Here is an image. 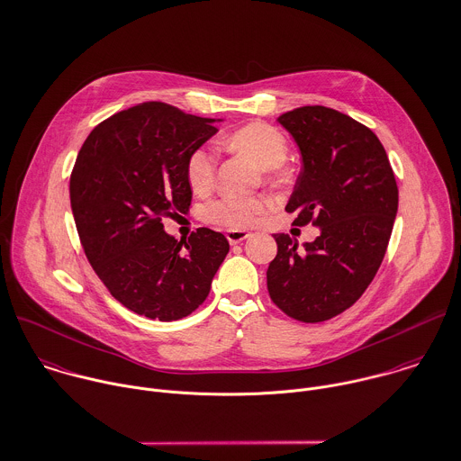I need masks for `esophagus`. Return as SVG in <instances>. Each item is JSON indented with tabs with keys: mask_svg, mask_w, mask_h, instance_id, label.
Masks as SVG:
<instances>
[{
	"mask_svg": "<svg viewBox=\"0 0 461 461\" xmlns=\"http://www.w3.org/2000/svg\"><path fill=\"white\" fill-rule=\"evenodd\" d=\"M251 233L249 231H242V230H230L226 231V239L230 240V244H239L242 240H246Z\"/></svg>",
	"mask_w": 461,
	"mask_h": 461,
	"instance_id": "34e87169",
	"label": "esophagus"
}]
</instances>
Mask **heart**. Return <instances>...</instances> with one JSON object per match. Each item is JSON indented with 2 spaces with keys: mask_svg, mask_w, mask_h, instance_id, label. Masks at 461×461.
Wrapping results in <instances>:
<instances>
[{
  "mask_svg": "<svg viewBox=\"0 0 461 461\" xmlns=\"http://www.w3.org/2000/svg\"><path fill=\"white\" fill-rule=\"evenodd\" d=\"M226 145L235 152L249 158L258 168L266 172L269 179L280 176V165L287 159L289 145L285 136L262 122L248 123L233 131L226 138ZM215 152L208 147L195 149L186 163V177L194 192L206 194L213 188L215 183ZM266 210V199L258 195H224L210 203L204 210L206 219L213 224L242 230L253 226Z\"/></svg>",
  "mask_w": 461,
  "mask_h": 461,
  "instance_id": "obj_1",
  "label": "heart"
}]
</instances>
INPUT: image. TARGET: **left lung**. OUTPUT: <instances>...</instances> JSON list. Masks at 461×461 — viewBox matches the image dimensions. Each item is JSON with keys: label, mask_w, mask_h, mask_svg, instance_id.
I'll return each mask as SVG.
<instances>
[{"label": "left lung", "mask_w": 461, "mask_h": 461, "mask_svg": "<svg viewBox=\"0 0 461 461\" xmlns=\"http://www.w3.org/2000/svg\"><path fill=\"white\" fill-rule=\"evenodd\" d=\"M300 147L303 168L285 206L293 224L318 226L314 242L276 233L267 269L273 303L303 323L352 307L377 275L392 237L399 188L388 154L366 125L325 105L278 116Z\"/></svg>", "instance_id": "obj_1"}]
</instances>
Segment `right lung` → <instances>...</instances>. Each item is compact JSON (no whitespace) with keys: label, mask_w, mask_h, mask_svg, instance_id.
<instances>
[{"label":"right lung","mask_w":461,"mask_h":461,"mask_svg":"<svg viewBox=\"0 0 461 461\" xmlns=\"http://www.w3.org/2000/svg\"><path fill=\"white\" fill-rule=\"evenodd\" d=\"M213 122L143 102L100 122L78 150L69 201L80 244L113 298L140 316L192 314L230 251L208 228L188 240L163 230V217L190 208L186 163L219 131Z\"/></svg>","instance_id":"obj_1"}]
</instances>
